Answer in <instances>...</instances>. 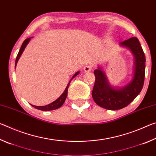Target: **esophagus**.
Listing matches in <instances>:
<instances>
[{
	"label": "esophagus",
	"instance_id": "1",
	"mask_svg": "<svg viewBox=\"0 0 156 156\" xmlns=\"http://www.w3.org/2000/svg\"><path fill=\"white\" fill-rule=\"evenodd\" d=\"M83 69H84V72H86V73L91 72V70L92 69V67H91V65H87L84 66V68H83Z\"/></svg>",
	"mask_w": 156,
	"mask_h": 156
}]
</instances>
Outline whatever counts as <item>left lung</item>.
I'll list each match as a JSON object with an SVG mask.
<instances>
[{
    "label": "left lung",
    "mask_w": 156,
    "mask_h": 156,
    "mask_svg": "<svg viewBox=\"0 0 156 156\" xmlns=\"http://www.w3.org/2000/svg\"><path fill=\"white\" fill-rule=\"evenodd\" d=\"M120 45L126 47L134 57L133 72L131 80L125 86L113 87L109 83L106 73L100 67L94 70L96 76L92 97L95 102L104 109H121L129 105L140 93L145 75V56L138 39L136 37L126 40Z\"/></svg>",
    "instance_id": "1"
}]
</instances>
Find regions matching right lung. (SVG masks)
Listing matches in <instances>:
<instances>
[{"instance_id":"obj_1","label":"right lung","mask_w":156,"mask_h":156,"mask_svg":"<svg viewBox=\"0 0 156 156\" xmlns=\"http://www.w3.org/2000/svg\"><path fill=\"white\" fill-rule=\"evenodd\" d=\"M31 38H32V37H31V38H29L26 39V40H25V41L23 43L22 45H21V47H20V49L19 50V52H18V54L17 55L16 59L15 68H16V65H17V63H18V60H19V58H20L21 55H22L23 51H24L25 49V47H27L28 43H30V41ZM79 73H80V72H77L75 73L74 75L72 76V78H71V80H69V83L67 84V87L65 88L64 92H63V93L61 94V96H60L58 98L55 100V101H54L53 102H51V103H50L49 105H45V106H36V105H31V106L34 107V108H36V109H37L41 110V111H44V112H47V111H51V110H54V109H58V108H60V107L62 106V105H63V103H64L65 101L66 98H67V96L68 88H69V84L71 83V81H72V80L73 78H75L76 76L78 75Z\"/></svg>"}]
</instances>
